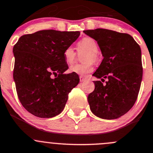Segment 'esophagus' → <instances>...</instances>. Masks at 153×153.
<instances>
[{
    "instance_id": "obj_1",
    "label": "esophagus",
    "mask_w": 153,
    "mask_h": 153,
    "mask_svg": "<svg viewBox=\"0 0 153 153\" xmlns=\"http://www.w3.org/2000/svg\"><path fill=\"white\" fill-rule=\"evenodd\" d=\"M79 78H80V81H81V82H83V81H85V80H86V78L83 76H80Z\"/></svg>"
}]
</instances>
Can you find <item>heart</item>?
Wrapping results in <instances>:
<instances>
[{
	"mask_svg": "<svg viewBox=\"0 0 153 153\" xmlns=\"http://www.w3.org/2000/svg\"><path fill=\"white\" fill-rule=\"evenodd\" d=\"M78 51H87L88 53L84 56V61L86 62L83 64H77L70 67L69 71L72 73L76 74L80 76H85L94 70L92 61L97 60V53L98 52V44L97 41L92 38H84L78 44ZM76 56L75 51L72 47H68L63 52V58L65 62L70 65L74 62Z\"/></svg>",
	"mask_w": 153,
	"mask_h": 153,
	"instance_id": "obj_1",
	"label": "heart"
}]
</instances>
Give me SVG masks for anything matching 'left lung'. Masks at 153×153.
Returning a JSON list of instances; mask_svg holds the SVG:
<instances>
[{"mask_svg": "<svg viewBox=\"0 0 153 153\" xmlns=\"http://www.w3.org/2000/svg\"><path fill=\"white\" fill-rule=\"evenodd\" d=\"M97 41L102 62L93 74L104 82L94 81L95 88L88 95L91 112L100 118L115 119L134 105L143 77L141 50L132 36L104 28L84 31Z\"/></svg>", "mask_w": 153, "mask_h": 153, "instance_id": "left-lung-1", "label": "left lung"}]
</instances>
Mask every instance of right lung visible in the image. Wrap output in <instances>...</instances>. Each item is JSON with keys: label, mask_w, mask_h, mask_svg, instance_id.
Instances as JSON below:
<instances>
[{"label": "right lung", "mask_w": 153, "mask_h": 153, "mask_svg": "<svg viewBox=\"0 0 153 153\" xmlns=\"http://www.w3.org/2000/svg\"><path fill=\"white\" fill-rule=\"evenodd\" d=\"M79 35L80 31L42 30L22 35L14 45L16 89L28 112L48 118L63 110L68 94L80 81L76 74L64 73L68 66L63 52Z\"/></svg>", "instance_id": "1"}]
</instances>
